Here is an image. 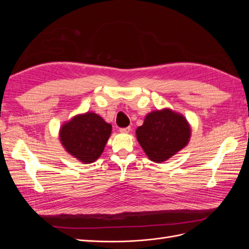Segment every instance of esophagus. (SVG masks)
Listing matches in <instances>:
<instances>
[{
	"label": "esophagus",
	"mask_w": 249,
	"mask_h": 249,
	"mask_svg": "<svg viewBox=\"0 0 249 249\" xmlns=\"http://www.w3.org/2000/svg\"><path fill=\"white\" fill-rule=\"evenodd\" d=\"M130 131H131V127H130V126H127V127H123V129H120V130H119V132H120V133H124V134L130 133Z\"/></svg>",
	"instance_id": "obj_1"
}]
</instances>
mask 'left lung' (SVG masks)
Here are the masks:
<instances>
[{
    "label": "left lung",
    "mask_w": 249,
    "mask_h": 249,
    "mask_svg": "<svg viewBox=\"0 0 249 249\" xmlns=\"http://www.w3.org/2000/svg\"><path fill=\"white\" fill-rule=\"evenodd\" d=\"M136 136L148 159L162 163L189 143L191 126L184 115L164 108L148 113Z\"/></svg>",
    "instance_id": "8db88e82"
}]
</instances>
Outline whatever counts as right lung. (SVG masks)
Instances as JSON below:
<instances>
[{"instance_id":"obj_1","label":"right lung","mask_w":249,"mask_h":249,"mask_svg":"<svg viewBox=\"0 0 249 249\" xmlns=\"http://www.w3.org/2000/svg\"><path fill=\"white\" fill-rule=\"evenodd\" d=\"M112 125L94 112L73 116L59 131V139L67 153L84 164L93 163L104 152Z\"/></svg>"}]
</instances>
